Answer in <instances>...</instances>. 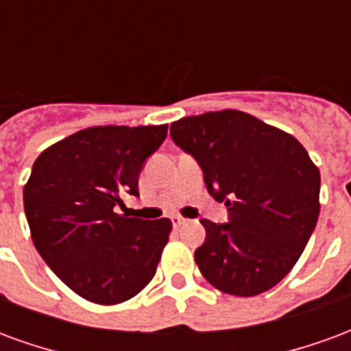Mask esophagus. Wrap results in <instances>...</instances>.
<instances>
[{
  "label": "esophagus",
  "mask_w": 351,
  "mask_h": 351,
  "mask_svg": "<svg viewBox=\"0 0 351 351\" xmlns=\"http://www.w3.org/2000/svg\"><path fill=\"white\" fill-rule=\"evenodd\" d=\"M171 220H173V226H175V228H180V226H186V223H190V220H188V218H184V216H180V214L173 216Z\"/></svg>",
  "instance_id": "34e87169"
}]
</instances>
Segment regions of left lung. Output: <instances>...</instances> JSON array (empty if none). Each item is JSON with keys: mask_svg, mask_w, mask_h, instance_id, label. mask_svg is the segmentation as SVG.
I'll return each mask as SVG.
<instances>
[{"mask_svg": "<svg viewBox=\"0 0 351 351\" xmlns=\"http://www.w3.org/2000/svg\"><path fill=\"white\" fill-rule=\"evenodd\" d=\"M171 137L203 169L228 223L201 220V274L237 297L269 291L293 269L319 216V171L286 131L243 110H216L171 123Z\"/></svg>", "mask_w": 351, "mask_h": 351, "instance_id": "left-lung-1", "label": "left lung"}]
</instances>
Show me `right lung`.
<instances>
[{
    "mask_svg": "<svg viewBox=\"0 0 351 351\" xmlns=\"http://www.w3.org/2000/svg\"><path fill=\"white\" fill-rule=\"evenodd\" d=\"M167 137L161 125H95L58 141L35 160L24 210L45 263L97 304L135 297L154 278L173 223L118 214L138 195V173Z\"/></svg>",
    "mask_w": 351,
    "mask_h": 351,
    "instance_id": "add662e5",
    "label": "right lung"
}]
</instances>
